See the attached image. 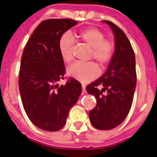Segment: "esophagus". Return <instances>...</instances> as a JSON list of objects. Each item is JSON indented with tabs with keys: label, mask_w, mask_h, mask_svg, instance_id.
<instances>
[{
	"label": "esophagus",
	"mask_w": 157,
	"mask_h": 157,
	"mask_svg": "<svg viewBox=\"0 0 157 157\" xmlns=\"http://www.w3.org/2000/svg\"><path fill=\"white\" fill-rule=\"evenodd\" d=\"M82 92H86V90H85V85H84V84H82Z\"/></svg>",
	"instance_id": "esophagus-1"
}]
</instances>
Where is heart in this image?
<instances>
[{"instance_id": "b5f03b06", "label": "heart", "mask_w": 157, "mask_h": 157, "mask_svg": "<svg viewBox=\"0 0 157 157\" xmlns=\"http://www.w3.org/2000/svg\"><path fill=\"white\" fill-rule=\"evenodd\" d=\"M77 37L82 43L91 48L89 58L94 59L101 66H106L111 62L115 51V43L111 39L105 38V33L95 27H89L78 33ZM75 41L68 33L60 36L58 43L59 51L63 61L69 63L73 59ZM69 75L82 83H87L97 78L99 69L94 62L74 63L68 69Z\"/></svg>"}]
</instances>
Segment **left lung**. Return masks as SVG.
Masks as SVG:
<instances>
[{
  "mask_svg": "<svg viewBox=\"0 0 157 157\" xmlns=\"http://www.w3.org/2000/svg\"><path fill=\"white\" fill-rule=\"evenodd\" d=\"M115 38V51L103 75L86 86L88 94L97 99L89 111L91 124L98 130H111L120 125L131 110L136 84L135 54L131 43L121 28L108 21ZM99 86H103L99 90ZM107 91L106 95L103 92Z\"/></svg>",
  "mask_w": 157,
  "mask_h": 157,
  "instance_id": "1",
  "label": "left lung"
}]
</instances>
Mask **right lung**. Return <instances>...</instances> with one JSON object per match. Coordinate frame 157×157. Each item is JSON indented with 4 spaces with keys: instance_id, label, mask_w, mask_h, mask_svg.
I'll list each match as a JSON object with an SVG mask.
<instances>
[{
    "instance_id": "obj_1",
    "label": "right lung",
    "mask_w": 157,
    "mask_h": 157,
    "mask_svg": "<svg viewBox=\"0 0 157 157\" xmlns=\"http://www.w3.org/2000/svg\"><path fill=\"white\" fill-rule=\"evenodd\" d=\"M77 23L72 19L42 21L23 52L18 79L23 106L30 121L43 131L62 129L82 93V85L73 78L58 85L66 73L59 40Z\"/></svg>"
}]
</instances>
